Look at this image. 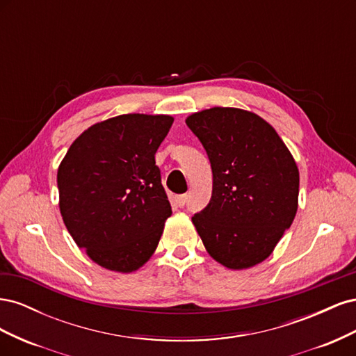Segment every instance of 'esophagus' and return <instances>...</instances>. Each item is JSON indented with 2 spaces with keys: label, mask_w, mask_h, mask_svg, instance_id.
<instances>
[{
  "label": "esophagus",
  "mask_w": 356,
  "mask_h": 356,
  "mask_svg": "<svg viewBox=\"0 0 356 356\" xmlns=\"http://www.w3.org/2000/svg\"><path fill=\"white\" fill-rule=\"evenodd\" d=\"M175 202L178 207H184V204L187 203V195H179L175 197Z\"/></svg>",
  "instance_id": "34e87169"
}]
</instances>
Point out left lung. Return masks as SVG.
Masks as SVG:
<instances>
[{
	"instance_id": "left-lung-1",
	"label": "left lung",
	"mask_w": 356,
	"mask_h": 356,
	"mask_svg": "<svg viewBox=\"0 0 356 356\" xmlns=\"http://www.w3.org/2000/svg\"><path fill=\"white\" fill-rule=\"evenodd\" d=\"M212 168V197L191 218L208 254L243 270L264 261L293 224L298 168L288 147L255 113L213 106L186 118Z\"/></svg>"
}]
</instances>
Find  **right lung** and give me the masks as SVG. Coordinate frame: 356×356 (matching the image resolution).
<instances>
[{"instance_id":"right-lung-1","label":"right lung","mask_w":356,"mask_h":356,"mask_svg":"<svg viewBox=\"0 0 356 356\" xmlns=\"http://www.w3.org/2000/svg\"><path fill=\"white\" fill-rule=\"evenodd\" d=\"M174 123L165 114H122L75 139L58 169L59 209L70 234L108 270L141 268L172 209L156 152Z\"/></svg>"}]
</instances>
